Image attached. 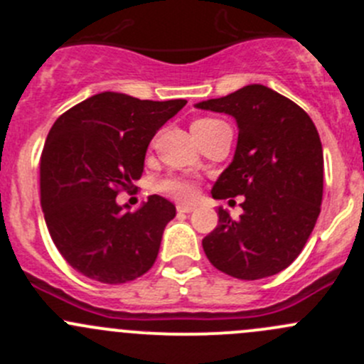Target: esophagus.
Here are the masks:
<instances>
[{"label": "esophagus", "mask_w": 364, "mask_h": 364, "mask_svg": "<svg viewBox=\"0 0 364 364\" xmlns=\"http://www.w3.org/2000/svg\"><path fill=\"white\" fill-rule=\"evenodd\" d=\"M176 210H178V213L189 214V213H193V210H195V205H186V203H178V205H176Z\"/></svg>", "instance_id": "obj_1"}]
</instances>
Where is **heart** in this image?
Masks as SVG:
<instances>
[{
    "instance_id": "1",
    "label": "heart",
    "mask_w": 364,
    "mask_h": 364,
    "mask_svg": "<svg viewBox=\"0 0 364 364\" xmlns=\"http://www.w3.org/2000/svg\"><path fill=\"white\" fill-rule=\"evenodd\" d=\"M214 123H220V119H214V117H202V119H196L193 123V128H202V127H210ZM159 189L166 195H169L171 198L180 200V202H189L196 196V184L193 180L184 178V176H166L159 182Z\"/></svg>"
}]
</instances>
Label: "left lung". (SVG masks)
Instances as JSON below:
<instances>
[{
  "mask_svg": "<svg viewBox=\"0 0 364 364\" xmlns=\"http://www.w3.org/2000/svg\"><path fill=\"white\" fill-rule=\"evenodd\" d=\"M196 107L236 117L234 161L210 193L216 200L245 196L240 220L218 209L203 252L236 279L275 275L299 257L320 216L323 150L316 127L295 102L259 84Z\"/></svg>",
  "mask_w": 364,
  "mask_h": 364,
  "instance_id": "obj_1",
  "label": "left lung"
}]
</instances>
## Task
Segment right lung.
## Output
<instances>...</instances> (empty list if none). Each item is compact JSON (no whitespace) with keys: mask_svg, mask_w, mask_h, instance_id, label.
<instances>
[{"mask_svg":"<svg viewBox=\"0 0 364 364\" xmlns=\"http://www.w3.org/2000/svg\"><path fill=\"white\" fill-rule=\"evenodd\" d=\"M186 103L107 91L53 123L41 155V207L55 247L78 273L124 284L154 266L175 205L151 195L128 213L116 196L141 178L148 144Z\"/></svg>","mask_w":364,"mask_h":364,"instance_id":"obj_1","label":"right lung"}]
</instances>
